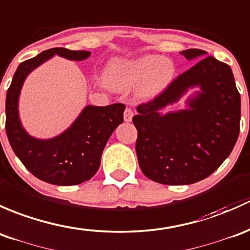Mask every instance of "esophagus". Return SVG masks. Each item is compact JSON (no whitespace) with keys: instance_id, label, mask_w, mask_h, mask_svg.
I'll return each mask as SVG.
<instances>
[{"instance_id":"obj_1","label":"esophagus","mask_w":250,"mask_h":250,"mask_svg":"<svg viewBox=\"0 0 250 250\" xmlns=\"http://www.w3.org/2000/svg\"><path fill=\"white\" fill-rule=\"evenodd\" d=\"M133 117V110L131 108H126L125 112H124V120L126 123H130L132 120Z\"/></svg>"}]
</instances>
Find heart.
Wrapping results in <instances>:
<instances>
[{
  "instance_id": "1",
  "label": "heart",
  "mask_w": 250,
  "mask_h": 250,
  "mask_svg": "<svg viewBox=\"0 0 250 250\" xmlns=\"http://www.w3.org/2000/svg\"><path fill=\"white\" fill-rule=\"evenodd\" d=\"M174 73L176 67L172 60L146 54L131 60L114 61L108 71V81L122 91L140 85L143 97H153L166 89Z\"/></svg>"
}]
</instances>
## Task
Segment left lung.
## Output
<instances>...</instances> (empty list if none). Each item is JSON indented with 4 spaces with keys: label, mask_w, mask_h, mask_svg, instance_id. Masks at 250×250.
<instances>
[{
    "label": "left lung",
    "mask_w": 250,
    "mask_h": 250,
    "mask_svg": "<svg viewBox=\"0 0 250 250\" xmlns=\"http://www.w3.org/2000/svg\"><path fill=\"white\" fill-rule=\"evenodd\" d=\"M197 61L132 118L138 132V164L146 178L188 185L207 178L230 155L240 133L241 96L230 66L200 49L181 51ZM190 88L183 110H163Z\"/></svg>",
    "instance_id": "1"
}]
</instances>
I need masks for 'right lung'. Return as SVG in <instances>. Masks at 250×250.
<instances>
[{"mask_svg": "<svg viewBox=\"0 0 250 250\" xmlns=\"http://www.w3.org/2000/svg\"><path fill=\"white\" fill-rule=\"evenodd\" d=\"M86 50L53 48L19 65L6 97V132L15 155L38 179L54 185H76L89 181L97 172L101 155L113 131L123 122L125 106H85L77 119L60 135L36 138L24 128L19 115V97L27 76L55 55L83 61Z\"/></svg>", "mask_w": 250, "mask_h": 250, "instance_id": "right-lung-1", "label": "right lung"}]
</instances>
